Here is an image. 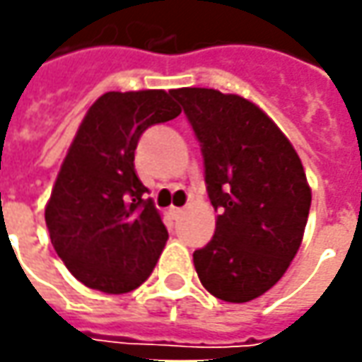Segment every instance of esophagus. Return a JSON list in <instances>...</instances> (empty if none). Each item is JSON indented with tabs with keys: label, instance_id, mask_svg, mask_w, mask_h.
I'll return each instance as SVG.
<instances>
[{
	"label": "esophagus",
	"instance_id": "esophagus-1",
	"mask_svg": "<svg viewBox=\"0 0 362 362\" xmlns=\"http://www.w3.org/2000/svg\"><path fill=\"white\" fill-rule=\"evenodd\" d=\"M171 215H173L175 219H179V217L183 215V209H181V207H171Z\"/></svg>",
	"mask_w": 362,
	"mask_h": 362
}]
</instances>
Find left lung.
Returning a JSON list of instances; mask_svg holds the SVG:
<instances>
[{
    "mask_svg": "<svg viewBox=\"0 0 362 362\" xmlns=\"http://www.w3.org/2000/svg\"><path fill=\"white\" fill-rule=\"evenodd\" d=\"M201 141L205 183L219 213L193 253L201 285L227 303L261 297L299 251L311 187L299 155L253 101L207 87L171 89Z\"/></svg>",
    "mask_w": 362,
    "mask_h": 362,
    "instance_id": "1",
    "label": "left lung"
}]
</instances>
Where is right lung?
Wrapping results in <instances>:
<instances>
[{
	"mask_svg": "<svg viewBox=\"0 0 362 362\" xmlns=\"http://www.w3.org/2000/svg\"><path fill=\"white\" fill-rule=\"evenodd\" d=\"M181 109L171 91H109L87 109L45 205L51 243L85 287L123 295L147 281L167 243L135 171L143 131Z\"/></svg>",
	"mask_w": 362,
	"mask_h": 362,
	"instance_id": "obj_1",
	"label": "right lung"
}]
</instances>
